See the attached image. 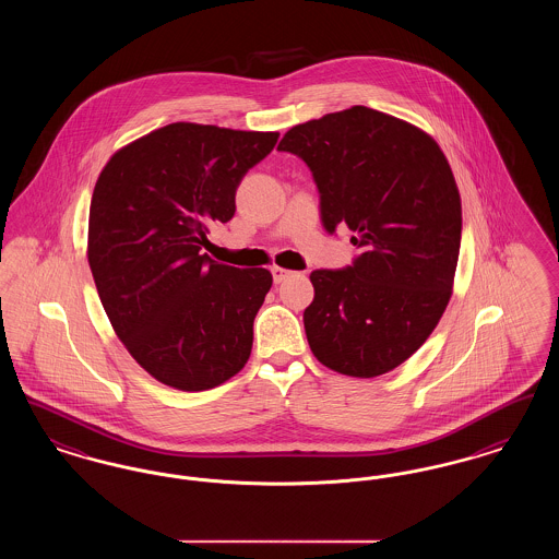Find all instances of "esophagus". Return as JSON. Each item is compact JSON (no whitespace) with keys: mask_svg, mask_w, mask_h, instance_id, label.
Segmentation results:
<instances>
[{"mask_svg":"<svg viewBox=\"0 0 559 559\" xmlns=\"http://www.w3.org/2000/svg\"><path fill=\"white\" fill-rule=\"evenodd\" d=\"M289 274H292V272H289V270H285V267L272 266V278H274V283H276V285H278V283H283Z\"/></svg>","mask_w":559,"mask_h":559,"instance_id":"obj_1","label":"esophagus"}]
</instances>
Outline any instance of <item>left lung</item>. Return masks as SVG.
I'll return each instance as SVG.
<instances>
[{
	"instance_id": "1",
	"label": "left lung",
	"mask_w": 559,
	"mask_h": 559,
	"mask_svg": "<svg viewBox=\"0 0 559 559\" xmlns=\"http://www.w3.org/2000/svg\"><path fill=\"white\" fill-rule=\"evenodd\" d=\"M306 160L329 233L346 224L360 255L314 270L304 312L312 354L331 371L371 379L411 358L442 319L461 247V197L429 133L369 107L329 112L283 135Z\"/></svg>"
}]
</instances>
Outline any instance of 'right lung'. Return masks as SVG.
Instances as JSON below:
<instances>
[{"label": "right lung", "instance_id": "right-lung-1", "mask_svg": "<svg viewBox=\"0 0 559 559\" xmlns=\"http://www.w3.org/2000/svg\"><path fill=\"white\" fill-rule=\"evenodd\" d=\"M276 140L178 121L119 148L98 176L87 226L96 289L133 360L169 388L212 390L249 360L272 274L217 264L201 247Z\"/></svg>", "mask_w": 559, "mask_h": 559}]
</instances>
